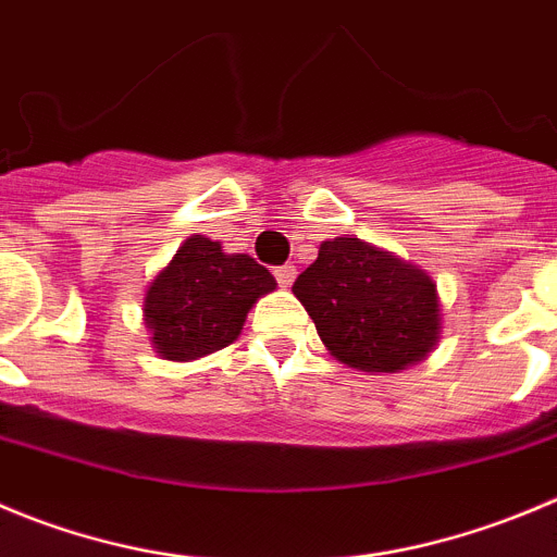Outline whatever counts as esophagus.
I'll return each instance as SVG.
<instances>
[{"label":"esophagus","mask_w":557,"mask_h":557,"mask_svg":"<svg viewBox=\"0 0 557 557\" xmlns=\"http://www.w3.org/2000/svg\"><path fill=\"white\" fill-rule=\"evenodd\" d=\"M274 277H277V283L283 285V288H290L296 280V269L290 267V263H285V267H277L274 269Z\"/></svg>","instance_id":"obj_1"}]
</instances>
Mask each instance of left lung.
Returning a JSON list of instances; mask_svg holds the SVG:
<instances>
[{
  "label": "left lung",
  "mask_w": 557,
  "mask_h": 557,
  "mask_svg": "<svg viewBox=\"0 0 557 557\" xmlns=\"http://www.w3.org/2000/svg\"><path fill=\"white\" fill-rule=\"evenodd\" d=\"M294 296L330 355L357 371H404L425 360L443 332L434 280L360 238L321 244Z\"/></svg>",
  "instance_id": "left-lung-1"
}]
</instances>
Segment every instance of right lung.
I'll return each instance as SVG.
<instances>
[{
    "mask_svg": "<svg viewBox=\"0 0 557 557\" xmlns=\"http://www.w3.org/2000/svg\"><path fill=\"white\" fill-rule=\"evenodd\" d=\"M274 288L277 280L255 258L189 236L145 290V326L156 355L186 362L225 349L242 335L252 305Z\"/></svg>",
    "mask_w": 557,
    "mask_h": 557,
    "instance_id": "add662e5",
    "label": "right lung"
}]
</instances>
